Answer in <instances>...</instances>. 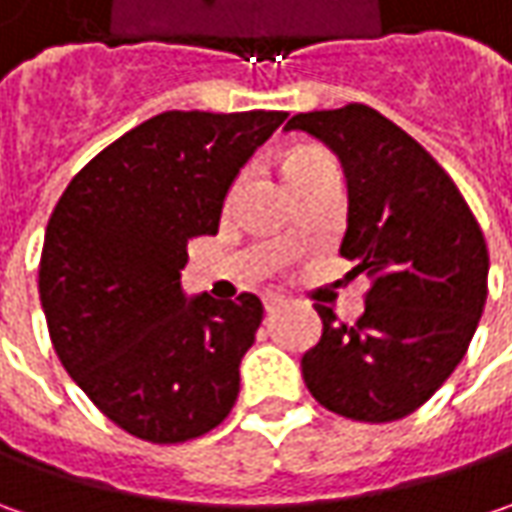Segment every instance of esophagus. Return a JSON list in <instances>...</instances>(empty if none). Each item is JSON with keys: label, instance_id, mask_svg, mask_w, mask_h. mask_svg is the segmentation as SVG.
Here are the masks:
<instances>
[{"label": "esophagus", "instance_id": "34e87169", "mask_svg": "<svg viewBox=\"0 0 512 512\" xmlns=\"http://www.w3.org/2000/svg\"><path fill=\"white\" fill-rule=\"evenodd\" d=\"M285 307V299L282 296H265V310L267 316H273V313H279Z\"/></svg>", "mask_w": 512, "mask_h": 512}]
</instances>
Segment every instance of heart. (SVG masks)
<instances>
[{
  "mask_svg": "<svg viewBox=\"0 0 512 512\" xmlns=\"http://www.w3.org/2000/svg\"><path fill=\"white\" fill-rule=\"evenodd\" d=\"M325 159H330L327 153H322V150H299V153H293L290 156V162H287V170L293 168H302V165H313V162H325Z\"/></svg>",
  "mask_w": 512,
  "mask_h": 512,
  "instance_id": "1",
  "label": "heart"
}]
</instances>
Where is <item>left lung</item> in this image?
Listing matches in <instances>:
<instances>
[{"label": "left lung", "instance_id": "1", "mask_svg": "<svg viewBox=\"0 0 512 512\" xmlns=\"http://www.w3.org/2000/svg\"><path fill=\"white\" fill-rule=\"evenodd\" d=\"M347 179L342 253L367 273L356 325L316 305L322 339L302 356L313 399L353 422H396L456 370L482 319L490 256L482 227L427 150L367 105L296 113Z\"/></svg>", "mask_w": 512, "mask_h": 512}]
</instances>
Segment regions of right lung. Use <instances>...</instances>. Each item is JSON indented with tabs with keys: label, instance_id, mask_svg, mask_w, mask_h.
Listing matches in <instances>:
<instances>
[{
	"label": "right lung",
	"instance_id": "right-lung-1",
	"mask_svg": "<svg viewBox=\"0 0 512 512\" xmlns=\"http://www.w3.org/2000/svg\"><path fill=\"white\" fill-rule=\"evenodd\" d=\"M285 110H168L93 156L56 202L39 262L50 342L110 422L153 444L225 422L262 325L242 293L187 299V239L213 236L230 185Z\"/></svg>",
	"mask_w": 512,
	"mask_h": 512
}]
</instances>
